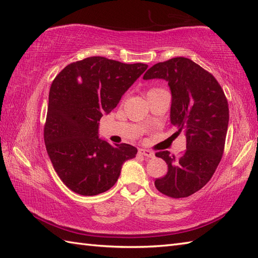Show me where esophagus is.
Returning <instances> with one entry per match:
<instances>
[{"label":"esophagus","mask_w":258,"mask_h":258,"mask_svg":"<svg viewBox=\"0 0 258 258\" xmlns=\"http://www.w3.org/2000/svg\"><path fill=\"white\" fill-rule=\"evenodd\" d=\"M139 154L142 155V156H145V157H154V152H152L150 150H143L141 149L139 150Z\"/></svg>","instance_id":"34e87169"}]
</instances>
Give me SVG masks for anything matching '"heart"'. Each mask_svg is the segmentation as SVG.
I'll return each instance as SVG.
<instances>
[{
  "label": "heart",
  "mask_w": 258,
  "mask_h": 258,
  "mask_svg": "<svg viewBox=\"0 0 258 258\" xmlns=\"http://www.w3.org/2000/svg\"><path fill=\"white\" fill-rule=\"evenodd\" d=\"M160 90H162V89H157V87H152V89H150L149 92H147V95L151 94V93H154L156 91H160Z\"/></svg>",
  "instance_id": "b5f03b06"
}]
</instances>
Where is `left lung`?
I'll return each mask as SVG.
<instances>
[{
	"mask_svg": "<svg viewBox=\"0 0 258 258\" xmlns=\"http://www.w3.org/2000/svg\"><path fill=\"white\" fill-rule=\"evenodd\" d=\"M144 80L163 79L172 92L171 123L186 135L179 156L156 153L167 164V173L155 179V187L172 199L196 193L210 182L220 164L228 127V103L214 76L186 57H173L146 71Z\"/></svg>",
	"mask_w": 258,
	"mask_h": 258,
	"instance_id": "left-lung-1",
	"label": "left lung"
}]
</instances>
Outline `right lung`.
I'll return each instance as SVG.
<instances>
[{"label":"right lung","mask_w":258,"mask_h":258,"mask_svg":"<svg viewBox=\"0 0 258 258\" xmlns=\"http://www.w3.org/2000/svg\"><path fill=\"white\" fill-rule=\"evenodd\" d=\"M146 69L143 63L92 56L69 64L53 80L44 142L58 177L74 193L93 196L108 190L123 163L135 157L136 147L98 139V122Z\"/></svg>","instance_id":"1"}]
</instances>
